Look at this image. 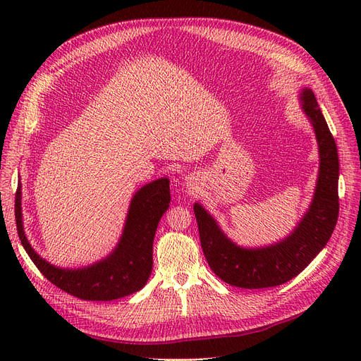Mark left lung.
Listing matches in <instances>:
<instances>
[{"mask_svg":"<svg viewBox=\"0 0 361 361\" xmlns=\"http://www.w3.org/2000/svg\"><path fill=\"white\" fill-rule=\"evenodd\" d=\"M300 104L317 140L319 173L309 209L287 237L269 245L243 247L226 237L200 203L193 204L204 257L230 286L250 290L281 286L305 271L334 233L339 212L336 145L312 89H301Z\"/></svg>","mask_w":361,"mask_h":361,"instance_id":"obj_1","label":"left lung"}]
</instances>
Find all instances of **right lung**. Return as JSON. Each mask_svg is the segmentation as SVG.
<instances>
[{
    "instance_id": "1",
    "label": "right lung",
    "mask_w": 361,
    "mask_h": 361,
    "mask_svg": "<svg viewBox=\"0 0 361 361\" xmlns=\"http://www.w3.org/2000/svg\"><path fill=\"white\" fill-rule=\"evenodd\" d=\"M171 202L169 180L158 178L133 195L123 234L106 257L83 268L51 264L30 245L22 214V183L16 192V225L18 238L36 268L63 291L89 301H111L142 290L154 267V238L158 224Z\"/></svg>"
}]
</instances>
